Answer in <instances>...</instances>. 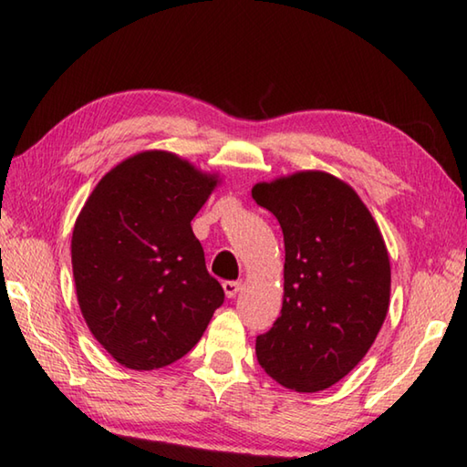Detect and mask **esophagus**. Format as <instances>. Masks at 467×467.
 Masks as SVG:
<instances>
[{"label":"esophagus","mask_w":467,"mask_h":467,"mask_svg":"<svg viewBox=\"0 0 467 467\" xmlns=\"http://www.w3.org/2000/svg\"><path fill=\"white\" fill-rule=\"evenodd\" d=\"M223 289H224V295L228 296V299H233V296L243 289V285H241V281H224Z\"/></svg>","instance_id":"1"}]
</instances>
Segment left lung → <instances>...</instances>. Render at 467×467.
I'll use <instances>...</instances> for the list:
<instances>
[{
	"mask_svg": "<svg viewBox=\"0 0 467 467\" xmlns=\"http://www.w3.org/2000/svg\"><path fill=\"white\" fill-rule=\"evenodd\" d=\"M251 194L285 236L283 309L256 337V359L286 389L323 391L371 349L389 309L383 234L359 194L329 172L279 176Z\"/></svg>",
	"mask_w": 467,
	"mask_h": 467,
	"instance_id": "left-lung-1",
	"label": "left lung"
}]
</instances>
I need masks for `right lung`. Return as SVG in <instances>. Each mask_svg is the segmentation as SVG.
<instances>
[{
	"mask_svg": "<svg viewBox=\"0 0 467 467\" xmlns=\"http://www.w3.org/2000/svg\"><path fill=\"white\" fill-rule=\"evenodd\" d=\"M218 184V174L174 152L144 150L106 172L76 218L78 305L96 341L128 369L181 359L224 301L191 226Z\"/></svg>",
	"mask_w": 467,
	"mask_h": 467,
	"instance_id": "add662e5",
	"label": "right lung"
}]
</instances>
